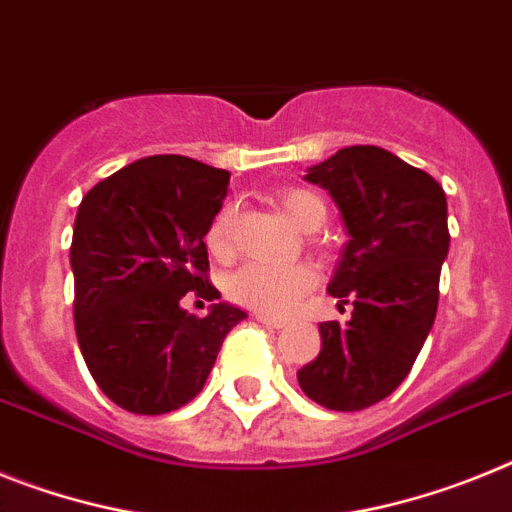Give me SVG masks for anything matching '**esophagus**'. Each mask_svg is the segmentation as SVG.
<instances>
[{"label": "esophagus", "mask_w": 512, "mask_h": 512, "mask_svg": "<svg viewBox=\"0 0 512 512\" xmlns=\"http://www.w3.org/2000/svg\"><path fill=\"white\" fill-rule=\"evenodd\" d=\"M255 319L260 324H265V327H273V330H281V327H286V319L268 317V314H255Z\"/></svg>", "instance_id": "1"}]
</instances>
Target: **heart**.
<instances>
[{"label": "heart", "instance_id": "1", "mask_svg": "<svg viewBox=\"0 0 512 512\" xmlns=\"http://www.w3.org/2000/svg\"><path fill=\"white\" fill-rule=\"evenodd\" d=\"M275 206L296 229L314 231L327 219L322 195L306 188H283L275 193ZM206 247L216 260H229L234 252V211L221 208L206 229ZM314 286V273L304 265H260L250 262L226 278V296L234 304L257 314H283L293 301Z\"/></svg>", "mask_w": 512, "mask_h": 512}]
</instances>
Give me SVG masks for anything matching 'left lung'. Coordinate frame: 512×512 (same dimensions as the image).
Segmentation results:
<instances>
[{
	"instance_id": "obj_1",
	"label": "left lung",
	"mask_w": 512,
	"mask_h": 512,
	"mask_svg": "<svg viewBox=\"0 0 512 512\" xmlns=\"http://www.w3.org/2000/svg\"><path fill=\"white\" fill-rule=\"evenodd\" d=\"M306 180L330 190L350 234L327 291L353 317L319 324L322 350L296 376L327 410L358 412L407 379L433 327L451 242L446 193L381 146H345Z\"/></svg>"
}]
</instances>
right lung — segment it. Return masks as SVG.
Returning a JSON list of instances; mask_svg holds the SVG:
<instances>
[{"label":"right lung","mask_w":512,"mask_h":512,"mask_svg":"<svg viewBox=\"0 0 512 512\" xmlns=\"http://www.w3.org/2000/svg\"><path fill=\"white\" fill-rule=\"evenodd\" d=\"M229 172L157 154L97 182L79 203L71 270L79 350L102 394L133 415H164L203 389L221 342L247 314L180 301L219 291L208 281L206 229Z\"/></svg>","instance_id":"add662e5"}]
</instances>
